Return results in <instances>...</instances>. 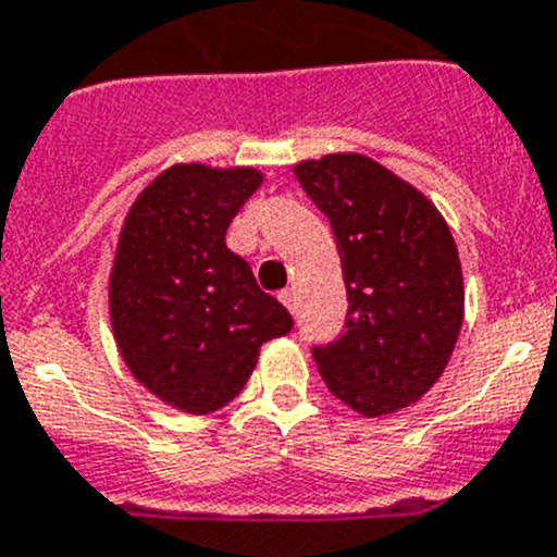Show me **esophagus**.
Returning <instances> with one entry per match:
<instances>
[{"instance_id":"obj_1","label":"esophagus","mask_w":557,"mask_h":557,"mask_svg":"<svg viewBox=\"0 0 557 557\" xmlns=\"http://www.w3.org/2000/svg\"><path fill=\"white\" fill-rule=\"evenodd\" d=\"M278 300L287 306L289 312H295V293H293V289H282V293H278Z\"/></svg>"}]
</instances>
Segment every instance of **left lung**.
<instances>
[{
	"instance_id": "8db88e82",
	"label": "left lung",
	"mask_w": 557,
	"mask_h": 557,
	"mask_svg": "<svg viewBox=\"0 0 557 557\" xmlns=\"http://www.w3.org/2000/svg\"><path fill=\"white\" fill-rule=\"evenodd\" d=\"M300 187L331 221L348 320L314 348L325 386L361 417L395 414L445 372L463 323L456 239L436 207L364 154L295 165Z\"/></svg>"
}]
</instances>
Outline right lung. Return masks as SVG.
I'll list each match as a JSON object with an SVG mask.
<instances>
[{"instance_id":"add662e5","label":"right lung","mask_w":557,"mask_h":557,"mask_svg":"<svg viewBox=\"0 0 557 557\" xmlns=\"http://www.w3.org/2000/svg\"><path fill=\"white\" fill-rule=\"evenodd\" d=\"M262 185L257 168L178 162L135 198L110 270V320L137 384L193 417L243 392L259 348L293 318L262 293L226 228Z\"/></svg>"}]
</instances>
